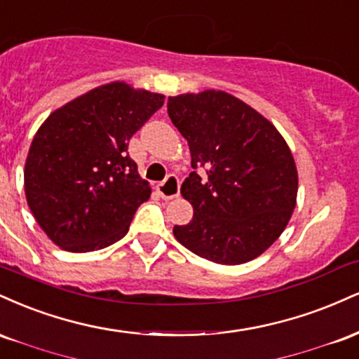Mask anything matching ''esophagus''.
<instances>
[{
    "label": "esophagus",
    "instance_id": "esophagus-1",
    "mask_svg": "<svg viewBox=\"0 0 359 359\" xmlns=\"http://www.w3.org/2000/svg\"><path fill=\"white\" fill-rule=\"evenodd\" d=\"M156 189L163 200H172V198L180 196V180L175 175H170L163 183L156 187Z\"/></svg>",
    "mask_w": 359,
    "mask_h": 359
}]
</instances>
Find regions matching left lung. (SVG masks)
I'll list each match as a JSON object with an SVG mask.
<instances>
[{"label": "left lung", "mask_w": 359, "mask_h": 359, "mask_svg": "<svg viewBox=\"0 0 359 359\" xmlns=\"http://www.w3.org/2000/svg\"><path fill=\"white\" fill-rule=\"evenodd\" d=\"M168 114L188 141L193 170L181 195L193 220L172 233L198 257L222 265L250 262L280 237L297 203V168L276 126L223 90L168 99Z\"/></svg>", "instance_id": "8db88e82"}]
</instances>
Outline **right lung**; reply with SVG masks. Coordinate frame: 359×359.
Masks as SVG:
<instances>
[{"mask_svg": "<svg viewBox=\"0 0 359 359\" xmlns=\"http://www.w3.org/2000/svg\"><path fill=\"white\" fill-rule=\"evenodd\" d=\"M164 95L104 83L46 117L25 163V195L40 229L67 252H92L128 233L151 187L129 158V139Z\"/></svg>", "mask_w": 359, "mask_h": 359, "instance_id": "add662e5", "label": "right lung"}]
</instances>
